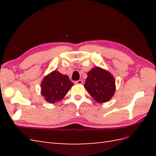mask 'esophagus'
Masks as SVG:
<instances>
[{
	"label": "esophagus",
	"mask_w": 156,
	"mask_h": 156,
	"mask_svg": "<svg viewBox=\"0 0 156 156\" xmlns=\"http://www.w3.org/2000/svg\"><path fill=\"white\" fill-rule=\"evenodd\" d=\"M82 83H83V81L81 80L75 81V84H82Z\"/></svg>",
	"instance_id": "1"
}]
</instances>
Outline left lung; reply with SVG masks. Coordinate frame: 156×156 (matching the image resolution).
Masks as SVG:
<instances>
[{
	"instance_id": "left-lung-1",
	"label": "left lung",
	"mask_w": 156,
	"mask_h": 156,
	"mask_svg": "<svg viewBox=\"0 0 156 156\" xmlns=\"http://www.w3.org/2000/svg\"><path fill=\"white\" fill-rule=\"evenodd\" d=\"M84 88L94 100L102 103L110 101L116 90L115 80L110 72L94 67L87 74Z\"/></svg>"
}]
</instances>
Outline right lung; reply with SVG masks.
<instances>
[{
  "mask_svg": "<svg viewBox=\"0 0 156 156\" xmlns=\"http://www.w3.org/2000/svg\"><path fill=\"white\" fill-rule=\"evenodd\" d=\"M73 85L67 75L55 70L43 79L41 93L46 101L54 104L62 100Z\"/></svg>",
  "mask_w": 156,
  "mask_h": 156,
  "instance_id": "obj_1",
  "label": "right lung"
}]
</instances>
